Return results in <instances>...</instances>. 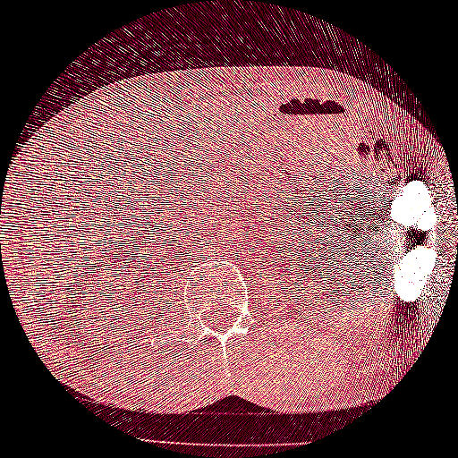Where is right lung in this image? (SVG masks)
I'll return each instance as SVG.
<instances>
[{
  "mask_svg": "<svg viewBox=\"0 0 458 458\" xmlns=\"http://www.w3.org/2000/svg\"><path fill=\"white\" fill-rule=\"evenodd\" d=\"M313 258H315V256H313ZM251 420H253L251 416H248V420H245V416H243V421H251ZM239 421H242V420H239Z\"/></svg>",
  "mask_w": 458,
  "mask_h": 458,
  "instance_id": "obj_1",
  "label": "right lung"
}]
</instances>
